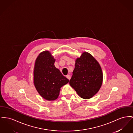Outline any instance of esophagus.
Instances as JSON below:
<instances>
[{
  "label": "esophagus",
  "mask_w": 133,
  "mask_h": 133,
  "mask_svg": "<svg viewBox=\"0 0 133 133\" xmlns=\"http://www.w3.org/2000/svg\"><path fill=\"white\" fill-rule=\"evenodd\" d=\"M66 78L68 79L69 80H70L71 78V76L69 75H66Z\"/></svg>",
  "instance_id": "1"
}]
</instances>
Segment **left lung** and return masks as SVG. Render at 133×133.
<instances>
[{
    "label": "left lung",
    "instance_id": "8db88e82",
    "mask_svg": "<svg viewBox=\"0 0 133 133\" xmlns=\"http://www.w3.org/2000/svg\"><path fill=\"white\" fill-rule=\"evenodd\" d=\"M102 80L103 73L99 63L89 53H82L75 60L70 86L80 97L89 99L98 92Z\"/></svg>",
    "mask_w": 133,
    "mask_h": 133
}]
</instances>
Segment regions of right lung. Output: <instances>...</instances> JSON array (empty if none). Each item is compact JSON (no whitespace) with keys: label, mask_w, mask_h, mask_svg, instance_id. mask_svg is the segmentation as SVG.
<instances>
[{"label":"right lung","mask_w":133,"mask_h":133,"mask_svg":"<svg viewBox=\"0 0 133 133\" xmlns=\"http://www.w3.org/2000/svg\"><path fill=\"white\" fill-rule=\"evenodd\" d=\"M55 60L49 51H44L37 57L34 68L35 88L43 98L49 101L56 99L61 88L69 81L56 68Z\"/></svg>","instance_id":"1"}]
</instances>
